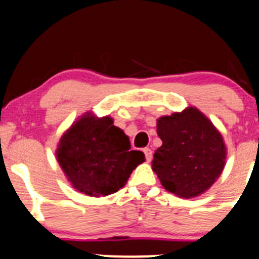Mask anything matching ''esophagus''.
<instances>
[{"label":"esophagus","mask_w":259,"mask_h":259,"mask_svg":"<svg viewBox=\"0 0 259 259\" xmlns=\"http://www.w3.org/2000/svg\"><path fill=\"white\" fill-rule=\"evenodd\" d=\"M144 153H145V157H146V161L150 162L152 160V151L151 149H149V147H146V149H144Z\"/></svg>","instance_id":"esophagus-1"}]
</instances>
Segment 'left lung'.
Masks as SVG:
<instances>
[{"instance_id":"left-lung-1","label":"left lung","mask_w":259,"mask_h":259,"mask_svg":"<svg viewBox=\"0 0 259 259\" xmlns=\"http://www.w3.org/2000/svg\"><path fill=\"white\" fill-rule=\"evenodd\" d=\"M157 135L162 146L153 153L152 169L164 189L181 198H194L220 177L225 167V143L197 108L161 116Z\"/></svg>"}]
</instances>
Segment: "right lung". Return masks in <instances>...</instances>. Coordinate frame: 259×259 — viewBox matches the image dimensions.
<instances>
[{
  "mask_svg": "<svg viewBox=\"0 0 259 259\" xmlns=\"http://www.w3.org/2000/svg\"><path fill=\"white\" fill-rule=\"evenodd\" d=\"M130 147L129 138L110 116L86 113L61 136L56 160L77 192L106 197L123 188L145 161L144 152Z\"/></svg>",
  "mask_w": 259,
  "mask_h": 259,
  "instance_id": "1",
  "label": "right lung"
}]
</instances>
